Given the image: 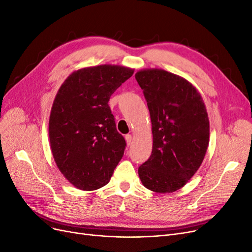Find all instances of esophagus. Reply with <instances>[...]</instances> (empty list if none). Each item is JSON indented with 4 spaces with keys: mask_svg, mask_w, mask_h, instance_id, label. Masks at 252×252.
Instances as JSON below:
<instances>
[{
    "mask_svg": "<svg viewBox=\"0 0 252 252\" xmlns=\"http://www.w3.org/2000/svg\"><path fill=\"white\" fill-rule=\"evenodd\" d=\"M126 144L129 146L132 144V135H126Z\"/></svg>",
    "mask_w": 252,
    "mask_h": 252,
    "instance_id": "1",
    "label": "esophagus"
}]
</instances>
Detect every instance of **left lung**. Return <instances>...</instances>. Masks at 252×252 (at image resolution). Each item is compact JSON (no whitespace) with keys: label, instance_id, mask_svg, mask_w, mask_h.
Segmentation results:
<instances>
[{"label":"left lung","instance_id":"left-lung-1","mask_svg":"<svg viewBox=\"0 0 252 252\" xmlns=\"http://www.w3.org/2000/svg\"><path fill=\"white\" fill-rule=\"evenodd\" d=\"M135 78L150 110L153 151L138 168L145 188L171 193L200 167L210 140V123L200 93L186 79L164 69L139 70Z\"/></svg>","mask_w":252,"mask_h":252}]
</instances>
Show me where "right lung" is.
<instances>
[{
	"mask_svg": "<svg viewBox=\"0 0 252 252\" xmlns=\"http://www.w3.org/2000/svg\"><path fill=\"white\" fill-rule=\"evenodd\" d=\"M133 73L111 64L81 68L56 94L49 123L51 150L61 173L80 190L104 187L124 156L126 143L108 102Z\"/></svg>",
	"mask_w": 252,
	"mask_h": 252,
	"instance_id": "add662e5",
	"label": "right lung"
}]
</instances>
